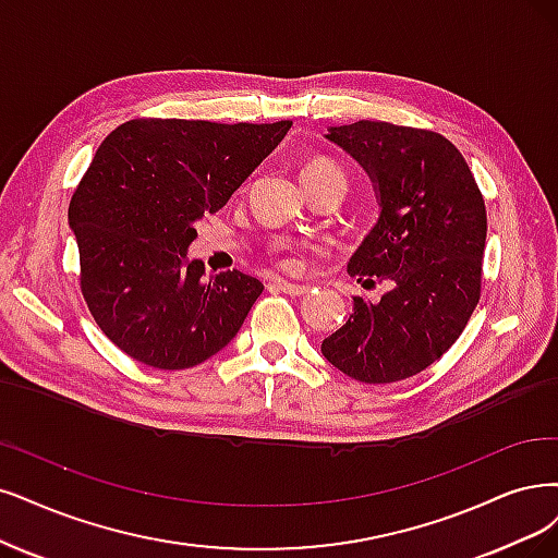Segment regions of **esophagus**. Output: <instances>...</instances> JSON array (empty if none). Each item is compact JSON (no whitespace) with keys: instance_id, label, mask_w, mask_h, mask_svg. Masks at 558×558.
<instances>
[{"instance_id":"obj_1","label":"esophagus","mask_w":558,"mask_h":558,"mask_svg":"<svg viewBox=\"0 0 558 558\" xmlns=\"http://www.w3.org/2000/svg\"><path fill=\"white\" fill-rule=\"evenodd\" d=\"M280 292L290 294V296H303L311 292V284H296V282H287V280H278Z\"/></svg>"}]
</instances>
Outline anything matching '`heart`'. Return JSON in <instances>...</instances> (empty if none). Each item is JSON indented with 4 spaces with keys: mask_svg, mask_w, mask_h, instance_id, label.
<instances>
[{
    "mask_svg": "<svg viewBox=\"0 0 558 558\" xmlns=\"http://www.w3.org/2000/svg\"><path fill=\"white\" fill-rule=\"evenodd\" d=\"M324 172H340L336 165L331 160L326 158H317V160H311L303 168V174L301 177H313V174H324Z\"/></svg>",
    "mask_w": 558,
    "mask_h": 558,
    "instance_id": "obj_1",
    "label": "heart"
}]
</instances>
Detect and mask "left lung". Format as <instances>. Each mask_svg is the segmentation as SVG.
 I'll use <instances>...</instances> for the list:
<instances>
[{"label":"left lung","mask_w":558,"mask_h":558,"mask_svg":"<svg viewBox=\"0 0 558 558\" xmlns=\"http://www.w3.org/2000/svg\"><path fill=\"white\" fill-rule=\"evenodd\" d=\"M326 140L359 160L381 206L347 271L390 290L377 303L354 296L322 354L365 384L414 377L448 352L478 305L485 199L456 144L435 131L361 119L331 126Z\"/></svg>","instance_id":"left-lung-1"}]
</instances>
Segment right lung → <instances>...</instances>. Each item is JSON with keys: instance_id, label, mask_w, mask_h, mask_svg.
<instances>
[{"instance_id": "obj_1", "label": "right lung", "mask_w": 558, "mask_h": 558, "mask_svg": "<svg viewBox=\"0 0 558 558\" xmlns=\"http://www.w3.org/2000/svg\"><path fill=\"white\" fill-rule=\"evenodd\" d=\"M292 129L276 123L133 119L98 147L69 206L80 290L100 331L131 359L185 369L239 333L264 284L204 278L195 222L216 214Z\"/></svg>"}]
</instances>
